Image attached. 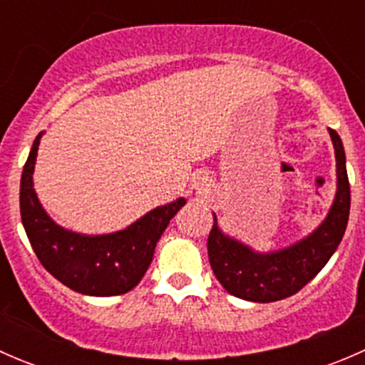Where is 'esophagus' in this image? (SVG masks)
Listing matches in <instances>:
<instances>
[{
    "label": "esophagus",
    "mask_w": 365,
    "mask_h": 365,
    "mask_svg": "<svg viewBox=\"0 0 365 365\" xmlns=\"http://www.w3.org/2000/svg\"><path fill=\"white\" fill-rule=\"evenodd\" d=\"M203 185H205V183H196V189H201Z\"/></svg>",
    "instance_id": "34e87169"
}]
</instances>
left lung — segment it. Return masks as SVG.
I'll list each match as a JSON object with an SVG mask.
<instances>
[{
    "instance_id": "left-lung-1",
    "label": "left lung",
    "mask_w": 365,
    "mask_h": 365,
    "mask_svg": "<svg viewBox=\"0 0 365 365\" xmlns=\"http://www.w3.org/2000/svg\"><path fill=\"white\" fill-rule=\"evenodd\" d=\"M329 132L336 150L337 192L327 219L309 237L281 251L261 254L224 235L213 215L208 257L217 281L227 293L261 304L282 300L312 281L336 252L348 226L351 196L342 141L336 130Z\"/></svg>"
}]
</instances>
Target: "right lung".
<instances>
[{"mask_svg":"<svg viewBox=\"0 0 365 365\" xmlns=\"http://www.w3.org/2000/svg\"><path fill=\"white\" fill-rule=\"evenodd\" d=\"M36 135L21 176V219L40 263L61 284L90 297H114L130 292L148 270L155 245L169 220L185 200L159 206L125 230L109 235H79L58 226L46 213L33 189Z\"/></svg>","mask_w":365,"mask_h":365,"instance_id":"add662e5","label":"right lung"}]
</instances>
